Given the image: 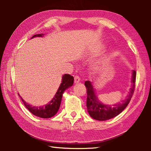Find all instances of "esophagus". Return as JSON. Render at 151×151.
<instances>
[{
	"label": "esophagus",
	"mask_w": 151,
	"mask_h": 151,
	"mask_svg": "<svg viewBox=\"0 0 151 151\" xmlns=\"http://www.w3.org/2000/svg\"><path fill=\"white\" fill-rule=\"evenodd\" d=\"M80 81H81V78H80L78 75H75V77H74V81H75V83H78Z\"/></svg>",
	"instance_id": "1"
}]
</instances>
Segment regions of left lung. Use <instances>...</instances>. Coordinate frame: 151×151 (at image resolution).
<instances>
[{
  "instance_id": "left-lung-1",
  "label": "left lung",
  "mask_w": 151,
  "mask_h": 151,
  "mask_svg": "<svg viewBox=\"0 0 151 151\" xmlns=\"http://www.w3.org/2000/svg\"><path fill=\"white\" fill-rule=\"evenodd\" d=\"M136 72L133 70L132 74V87L130 89L129 95L127 99L123 102L122 104H117L114 105V107H111L110 106L104 105L101 103L96 97L94 89L93 88L91 82L86 81L84 85L87 89V106L88 111L90 116L95 120L98 121H105L110 119L117 116L123 111L127 105L130 102L131 98L132 97L134 90L136 87Z\"/></svg>"
}]
</instances>
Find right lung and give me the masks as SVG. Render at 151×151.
Segmentation results:
<instances>
[{
    "label": "right lung",
    "mask_w": 151,
    "mask_h": 151,
    "mask_svg": "<svg viewBox=\"0 0 151 151\" xmlns=\"http://www.w3.org/2000/svg\"><path fill=\"white\" fill-rule=\"evenodd\" d=\"M43 34H37L34 35V36L32 37L33 38L36 36L38 37H41L43 36ZM74 82V78L73 76L68 75V74H65L62 77V84H60L59 89H58V91L56 92V94L55 97L53 98V99L51 101L49 104L45 106H41V107H35V106H32L31 105L27 103L23 99H22L20 95L19 97L21 99V100L23 102L26 108L29 110L32 114H34L36 116L40 117L41 118H50L53 117L54 115L58 111V109L60 106L61 104V101H62V95L64 91L66 89L69 88L70 86H72Z\"/></svg>",
    "instance_id": "add662e5"
}]
</instances>
